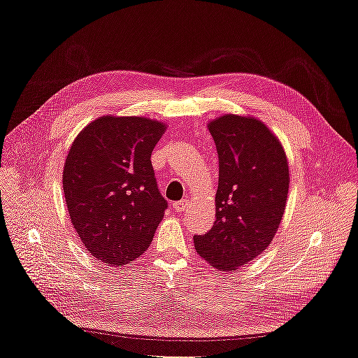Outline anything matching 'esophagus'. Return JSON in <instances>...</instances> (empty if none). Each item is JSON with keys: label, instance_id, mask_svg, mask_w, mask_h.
<instances>
[{"label": "esophagus", "instance_id": "1", "mask_svg": "<svg viewBox=\"0 0 358 358\" xmlns=\"http://www.w3.org/2000/svg\"><path fill=\"white\" fill-rule=\"evenodd\" d=\"M187 206H188V200L183 199V200H180V201L173 203V209H175L178 213H182L183 210L187 209Z\"/></svg>", "mask_w": 358, "mask_h": 358}]
</instances>
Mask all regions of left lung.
<instances>
[{"instance_id": "8db88e82", "label": "left lung", "mask_w": 358, "mask_h": 358, "mask_svg": "<svg viewBox=\"0 0 358 358\" xmlns=\"http://www.w3.org/2000/svg\"><path fill=\"white\" fill-rule=\"evenodd\" d=\"M220 159L216 220L194 236L197 252L231 272L258 257L282 220L289 171L282 145L258 119L224 115L209 124Z\"/></svg>"}]
</instances>
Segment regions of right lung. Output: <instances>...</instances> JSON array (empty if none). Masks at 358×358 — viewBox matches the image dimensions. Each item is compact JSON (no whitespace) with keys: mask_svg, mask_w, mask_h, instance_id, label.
Segmentation results:
<instances>
[{"mask_svg":"<svg viewBox=\"0 0 358 358\" xmlns=\"http://www.w3.org/2000/svg\"><path fill=\"white\" fill-rule=\"evenodd\" d=\"M166 125L138 116H101L71 145L62 187L71 224L101 263L124 266L154 239L167 200L150 155Z\"/></svg>","mask_w":358,"mask_h":358,"instance_id":"1","label":"right lung"}]
</instances>
